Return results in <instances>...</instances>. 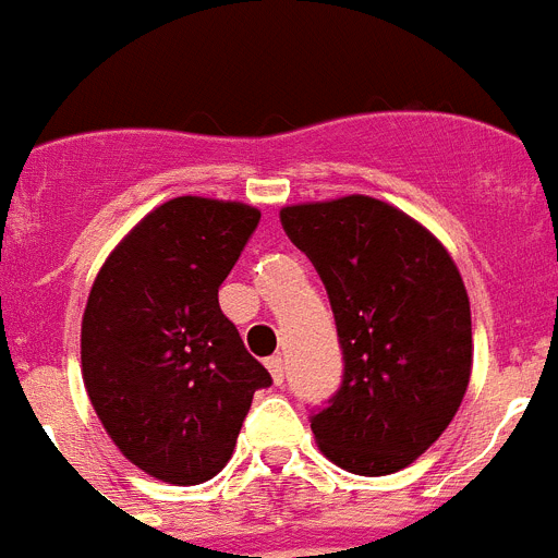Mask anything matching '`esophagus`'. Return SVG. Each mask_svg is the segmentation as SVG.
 <instances>
[{"mask_svg": "<svg viewBox=\"0 0 558 558\" xmlns=\"http://www.w3.org/2000/svg\"><path fill=\"white\" fill-rule=\"evenodd\" d=\"M265 366L270 368V377H274L276 386H282V383H284V360H282V354H274V357L265 360Z\"/></svg>", "mask_w": 558, "mask_h": 558, "instance_id": "34e87169", "label": "esophagus"}]
</instances>
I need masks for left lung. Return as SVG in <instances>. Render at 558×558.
<instances>
[{
  "mask_svg": "<svg viewBox=\"0 0 558 558\" xmlns=\"http://www.w3.org/2000/svg\"><path fill=\"white\" fill-rule=\"evenodd\" d=\"M279 218L322 276L343 352L340 388L310 413L315 441L354 475H391L445 433L470 386L461 274L430 231L366 195Z\"/></svg>",
  "mask_w": 558,
  "mask_h": 558,
  "instance_id": "obj_1",
  "label": "left lung"
}]
</instances>
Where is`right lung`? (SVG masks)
Returning <instances> with one entry per match:
<instances>
[{"mask_svg":"<svg viewBox=\"0 0 558 558\" xmlns=\"http://www.w3.org/2000/svg\"><path fill=\"white\" fill-rule=\"evenodd\" d=\"M259 211L167 201L108 256L83 313L86 391L122 456L147 475L195 486L231 458L268 368L251 357L218 290Z\"/></svg>","mask_w":558,"mask_h":558,"instance_id":"obj_1","label":"right lung"}]
</instances>
